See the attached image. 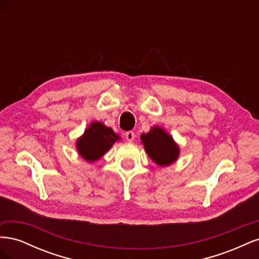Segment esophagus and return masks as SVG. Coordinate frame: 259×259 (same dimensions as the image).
Masks as SVG:
<instances>
[{
    "label": "esophagus",
    "mask_w": 259,
    "mask_h": 259,
    "mask_svg": "<svg viewBox=\"0 0 259 259\" xmlns=\"http://www.w3.org/2000/svg\"><path fill=\"white\" fill-rule=\"evenodd\" d=\"M124 136H125V138H126L127 142H133V140L135 139V134H134V132H131V131L125 133Z\"/></svg>",
    "instance_id": "1"
}]
</instances>
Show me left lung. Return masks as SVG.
<instances>
[{"instance_id":"left-lung-1","label":"left lung","mask_w":259,"mask_h":259,"mask_svg":"<svg viewBox=\"0 0 259 259\" xmlns=\"http://www.w3.org/2000/svg\"><path fill=\"white\" fill-rule=\"evenodd\" d=\"M140 138L148 155L158 165H169L178 158V146L174 143L173 138L162 128L153 127L147 134H142Z\"/></svg>"}]
</instances>
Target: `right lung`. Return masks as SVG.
<instances>
[{
    "label": "right lung",
    "instance_id": "obj_1",
    "mask_svg": "<svg viewBox=\"0 0 259 259\" xmlns=\"http://www.w3.org/2000/svg\"><path fill=\"white\" fill-rule=\"evenodd\" d=\"M120 137L103 123L93 122L77 140L76 148L86 161H95L101 158Z\"/></svg>",
    "mask_w": 259,
    "mask_h": 259
}]
</instances>
